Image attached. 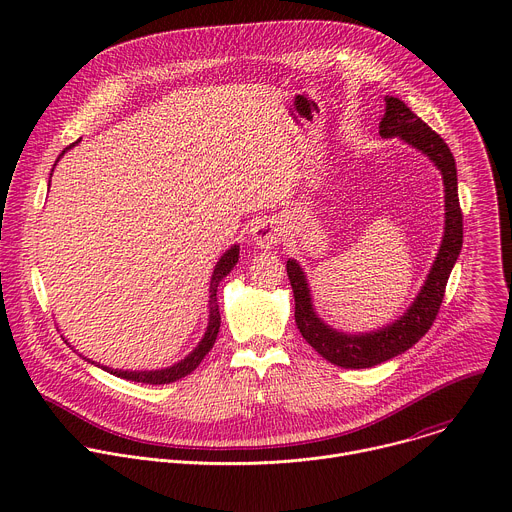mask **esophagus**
<instances>
[{
	"label": "esophagus",
	"instance_id": "1",
	"mask_svg": "<svg viewBox=\"0 0 512 512\" xmlns=\"http://www.w3.org/2000/svg\"><path fill=\"white\" fill-rule=\"evenodd\" d=\"M251 237L253 243L259 249H271L281 241V227L275 221H269V218H261V221L253 223L251 227Z\"/></svg>",
	"mask_w": 512,
	"mask_h": 512
}]
</instances>
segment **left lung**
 Instances as JSON below:
<instances>
[{
	"mask_svg": "<svg viewBox=\"0 0 512 512\" xmlns=\"http://www.w3.org/2000/svg\"><path fill=\"white\" fill-rule=\"evenodd\" d=\"M383 139L399 137L411 148L427 156L444 180V237L431 263V269L413 298L411 306L393 322L371 332H342L326 324L312 300V289L304 267L287 259V277L294 289L296 324L306 342L342 369H371L409 350L433 324L442 306L448 277L462 251V210L458 200L456 160L446 141L431 131L401 99L385 97V115L379 123Z\"/></svg>",
	"mask_w": 512,
	"mask_h": 512,
	"instance_id": "left-lung-1",
	"label": "left lung"
}]
</instances>
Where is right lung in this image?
<instances>
[{
    "mask_svg": "<svg viewBox=\"0 0 512 512\" xmlns=\"http://www.w3.org/2000/svg\"><path fill=\"white\" fill-rule=\"evenodd\" d=\"M79 141H75L72 145H68V148L58 156V160L70 150L75 148ZM56 160V164H58ZM54 164V166H56ZM54 172V168H52ZM52 176V174H50ZM48 188H50V180H48ZM239 263V245H233L231 249H227L221 259L216 261L214 265V271H212V277H210V289H208V324H206V330H204V336L200 338V342L194 346V350L190 354H186L182 360L174 362L172 367H166V369H152V371H123V369H109L105 367V364H97L95 360L83 356L85 360H89L91 364H95V367L115 375V377H121V379H127V381H135V383H148V385H168V383H174L186 375H190L198 364L202 362V358L208 354V350L214 346V340L218 336V328H221V312H218V302H216V289H218V283H221L231 271L233 267Z\"/></svg>",
    "mask_w": 512,
    "mask_h": 512,
    "instance_id": "right-lung-1",
    "label": "right lung"
}]
</instances>
